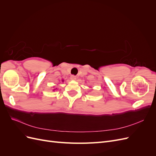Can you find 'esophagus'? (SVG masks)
<instances>
[{
    "label": "esophagus",
    "instance_id": "obj_1",
    "mask_svg": "<svg viewBox=\"0 0 156 156\" xmlns=\"http://www.w3.org/2000/svg\"><path fill=\"white\" fill-rule=\"evenodd\" d=\"M70 79L72 80H73V81H75V80L77 79V77L75 76V75H72V76L70 77Z\"/></svg>",
    "mask_w": 156,
    "mask_h": 156
}]
</instances>
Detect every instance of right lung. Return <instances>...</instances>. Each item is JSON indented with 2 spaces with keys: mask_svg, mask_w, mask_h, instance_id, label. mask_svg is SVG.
I'll return each mask as SVG.
<instances>
[{
  "mask_svg": "<svg viewBox=\"0 0 156 156\" xmlns=\"http://www.w3.org/2000/svg\"><path fill=\"white\" fill-rule=\"evenodd\" d=\"M64 80H63V79H62V82H64ZM56 88H55V89H53V91H55V90H56Z\"/></svg>",
  "mask_w": 156,
  "mask_h": 156,
  "instance_id": "obj_1",
  "label": "right lung"
}]
</instances>
